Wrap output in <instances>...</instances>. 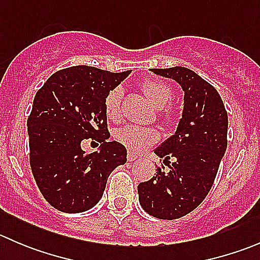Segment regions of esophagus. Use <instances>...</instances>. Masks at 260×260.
Returning a JSON list of instances; mask_svg holds the SVG:
<instances>
[{
  "mask_svg": "<svg viewBox=\"0 0 260 260\" xmlns=\"http://www.w3.org/2000/svg\"><path fill=\"white\" fill-rule=\"evenodd\" d=\"M128 161H135V159L138 158L137 154H135L133 152H128V156H127Z\"/></svg>",
  "mask_w": 260,
  "mask_h": 260,
  "instance_id": "esophagus-1",
  "label": "esophagus"
}]
</instances>
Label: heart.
<instances>
[{
	"label": "heart",
	"mask_w": 260,
	"mask_h": 260,
	"mask_svg": "<svg viewBox=\"0 0 260 260\" xmlns=\"http://www.w3.org/2000/svg\"><path fill=\"white\" fill-rule=\"evenodd\" d=\"M142 90L146 94L152 104L156 108L162 109L172 101L174 98V90L169 84L164 83L161 80L148 79L142 83ZM122 98L123 89L120 86L112 89L107 94L104 99V113L109 120H118L122 114ZM166 120L171 119L172 114L170 111L164 113ZM115 140L119 143L128 147L135 152H142L151 147L158 140V132L153 128L141 127L137 124H125L123 127L118 128L114 133Z\"/></svg>",
	"instance_id": "obj_1"
}]
</instances>
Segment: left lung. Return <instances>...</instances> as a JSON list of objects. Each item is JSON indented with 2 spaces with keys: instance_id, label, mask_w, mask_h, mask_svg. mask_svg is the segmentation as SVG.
<instances>
[{
  "instance_id": "8db88e82",
  "label": "left lung",
  "mask_w": 260,
  "mask_h": 260,
  "mask_svg": "<svg viewBox=\"0 0 260 260\" xmlns=\"http://www.w3.org/2000/svg\"><path fill=\"white\" fill-rule=\"evenodd\" d=\"M151 72L177 81L185 95L176 132L154 149L169 170L157 167L156 176L141 182L138 199L147 214L174 220L195 210L210 191L226 151L228 113L216 89L192 70Z\"/></svg>"
}]
</instances>
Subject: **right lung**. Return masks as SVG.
<instances>
[{
    "label": "right lung",
    "mask_w": 260,
    "mask_h": 260,
    "mask_svg": "<svg viewBox=\"0 0 260 260\" xmlns=\"http://www.w3.org/2000/svg\"><path fill=\"white\" fill-rule=\"evenodd\" d=\"M86 65L54 73L39 89L27 118L30 165L45 200L59 211L75 214L98 204L112 171L127 161V149L111 137L104 99L129 75ZM102 143L85 154L81 142Z\"/></svg>",
    "instance_id": "obj_1"
}]
</instances>
